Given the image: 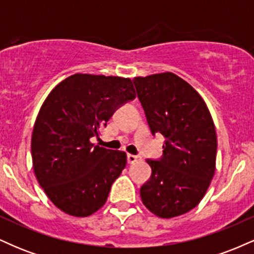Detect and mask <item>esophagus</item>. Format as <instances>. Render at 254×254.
<instances>
[{"label":"esophagus","mask_w":254,"mask_h":254,"mask_svg":"<svg viewBox=\"0 0 254 254\" xmlns=\"http://www.w3.org/2000/svg\"><path fill=\"white\" fill-rule=\"evenodd\" d=\"M139 160H141V156L132 155V154H127V162H129V164H135V162L139 161Z\"/></svg>","instance_id":"obj_1"}]
</instances>
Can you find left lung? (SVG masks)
<instances>
[{
  "label": "left lung",
  "mask_w": 254,
  "mask_h": 254,
  "mask_svg": "<svg viewBox=\"0 0 254 254\" xmlns=\"http://www.w3.org/2000/svg\"><path fill=\"white\" fill-rule=\"evenodd\" d=\"M133 84L151 133L166 138L161 159L147 160L151 176L142 202L161 218L179 216L199 204L215 174L214 122L197 90L173 72L135 77Z\"/></svg>",
  "instance_id": "left-lung-1"
}]
</instances>
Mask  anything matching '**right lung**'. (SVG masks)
Listing matches in <instances>:
<instances>
[{"mask_svg": "<svg viewBox=\"0 0 254 254\" xmlns=\"http://www.w3.org/2000/svg\"><path fill=\"white\" fill-rule=\"evenodd\" d=\"M135 98L130 78L75 74L45 99L32 132V161L38 183L60 210L87 217L106 203L127 154L94 145L90 138Z\"/></svg>", "mask_w": 254, "mask_h": 254, "instance_id": "obj_1", "label": "right lung"}]
</instances>
